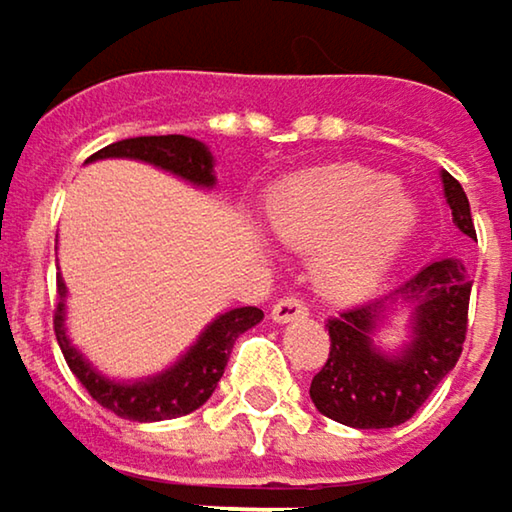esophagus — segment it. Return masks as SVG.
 <instances>
[{
    "mask_svg": "<svg viewBox=\"0 0 512 512\" xmlns=\"http://www.w3.org/2000/svg\"><path fill=\"white\" fill-rule=\"evenodd\" d=\"M305 314H308V308H305V302L296 299V296H284V299H278V302L272 305V320H275V323H290V320H299V317H305Z\"/></svg>",
    "mask_w": 512,
    "mask_h": 512,
    "instance_id": "34e87169",
    "label": "esophagus"
}]
</instances>
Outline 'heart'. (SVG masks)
<instances>
[{"label":"heart","mask_w":512,"mask_h":512,"mask_svg":"<svg viewBox=\"0 0 512 512\" xmlns=\"http://www.w3.org/2000/svg\"><path fill=\"white\" fill-rule=\"evenodd\" d=\"M418 219L415 201L391 177L361 165H329L284 180L269 198L275 234L317 249L326 293L356 299L391 266Z\"/></svg>","instance_id":"heart-1"}]
</instances>
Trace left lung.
<instances>
[{"label":"left lung","instance_id":"1","mask_svg":"<svg viewBox=\"0 0 512 512\" xmlns=\"http://www.w3.org/2000/svg\"><path fill=\"white\" fill-rule=\"evenodd\" d=\"M442 183L454 225L477 240L460 180L445 171ZM468 296L465 266L457 260H436L391 296L350 305L329 317L326 329L332 344L326 364L311 379L314 406L326 418L356 430H385L409 421L460 361L468 332ZM394 298L413 302V344L400 357H385L372 347L369 335L375 320L384 316V305Z\"/></svg>","mask_w":512,"mask_h":512}]
</instances>
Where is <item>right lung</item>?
Here are the masks:
<instances>
[{"instance_id":"obj_1","label":"right lung","mask_w":512,"mask_h":512,"mask_svg":"<svg viewBox=\"0 0 512 512\" xmlns=\"http://www.w3.org/2000/svg\"><path fill=\"white\" fill-rule=\"evenodd\" d=\"M106 156H130V159H145L151 165H159L165 171L180 174L189 183L198 186H213V156L207 154V148L198 139L189 136H139V139H124L115 145L100 148L91 159H106ZM58 296H64V284L58 278ZM263 320L260 308H234L228 314H222L219 320H213L207 326V332L198 338V344L180 358L171 370L159 373L154 379L136 382V385H121V382H109L103 376H97L85 358L79 356L67 335H64V305H55L52 314V329H55V341L61 347V356L67 361V367L73 370V376L82 382V388L109 412L130 418V421H168V418H180L195 412L198 406H204L210 400V394L216 391L225 364L231 358L234 341L252 329L255 323Z\"/></svg>"}]
</instances>
